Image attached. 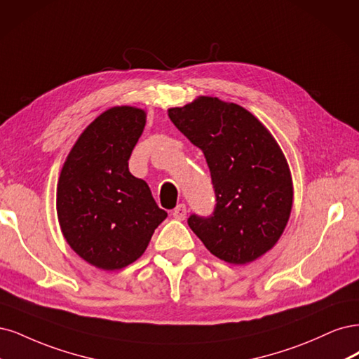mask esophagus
I'll use <instances>...</instances> for the list:
<instances>
[{
	"label": "esophagus",
	"instance_id": "obj_1",
	"mask_svg": "<svg viewBox=\"0 0 359 359\" xmlns=\"http://www.w3.org/2000/svg\"><path fill=\"white\" fill-rule=\"evenodd\" d=\"M187 205L184 204H179L175 210H172V217L177 219V221H184V217H187Z\"/></svg>",
	"mask_w": 359,
	"mask_h": 359
}]
</instances>
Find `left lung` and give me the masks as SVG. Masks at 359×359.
Segmentation results:
<instances>
[{
    "instance_id": "left-lung-1",
    "label": "left lung",
    "mask_w": 359,
    "mask_h": 359,
    "mask_svg": "<svg viewBox=\"0 0 359 359\" xmlns=\"http://www.w3.org/2000/svg\"><path fill=\"white\" fill-rule=\"evenodd\" d=\"M168 118L203 150L216 194L213 215H192L188 225L219 259H258L279 241L292 210L291 170L279 143L249 110L216 97L171 107Z\"/></svg>"
}]
</instances>
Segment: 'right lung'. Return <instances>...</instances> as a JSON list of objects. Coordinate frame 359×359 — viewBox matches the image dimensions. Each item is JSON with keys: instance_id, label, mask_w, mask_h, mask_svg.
<instances>
[{"instance_id": "1", "label": "right lung", "mask_w": 359, "mask_h": 359, "mask_svg": "<svg viewBox=\"0 0 359 359\" xmlns=\"http://www.w3.org/2000/svg\"><path fill=\"white\" fill-rule=\"evenodd\" d=\"M146 125V111L116 106L80 134L62 165L56 213L62 236L88 264L121 270L140 258L167 217L128 159Z\"/></svg>"}]
</instances>
